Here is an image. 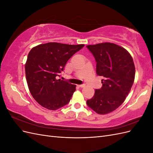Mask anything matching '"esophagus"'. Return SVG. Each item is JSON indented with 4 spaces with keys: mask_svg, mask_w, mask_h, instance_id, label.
<instances>
[{
    "mask_svg": "<svg viewBox=\"0 0 153 153\" xmlns=\"http://www.w3.org/2000/svg\"><path fill=\"white\" fill-rule=\"evenodd\" d=\"M85 84H82V85H78V86L79 87H81V88H82V87H85Z\"/></svg>",
    "mask_w": 153,
    "mask_h": 153,
    "instance_id": "obj_1",
    "label": "esophagus"
}]
</instances>
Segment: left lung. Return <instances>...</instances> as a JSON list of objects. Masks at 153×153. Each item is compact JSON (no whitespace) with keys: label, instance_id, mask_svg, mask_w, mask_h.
Returning <instances> with one entry per match:
<instances>
[{"label":"left lung","instance_id":"obj_1","mask_svg":"<svg viewBox=\"0 0 153 153\" xmlns=\"http://www.w3.org/2000/svg\"><path fill=\"white\" fill-rule=\"evenodd\" d=\"M96 61V74L103 76L102 87L96 89L87 104L97 114L113 112L124 102L135 80V68L128 51L112 43L87 45Z\"/></svg>","mask_w":153,"mask_h":153}]
</instances>
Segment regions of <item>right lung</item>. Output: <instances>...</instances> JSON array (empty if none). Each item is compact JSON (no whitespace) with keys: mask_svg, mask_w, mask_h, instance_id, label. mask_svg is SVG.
<instances>
[{"mask_svg":"<svg viewBox=\"0 0 153 153\" xmlns=\"http://www.w3.org/2000/svg\"><path fill=\"white\" fill-rule=\"evenodd\" d=\"M84 45L55 42L32 48L25 63V76L31 95L44 108L56 110L67 105L76 85L57 80L68 60Z\"/></svg>","mask_w":153,"mask_h":153,"instance_id":"right-lung-1","label":"right lung"}]
</instances>
